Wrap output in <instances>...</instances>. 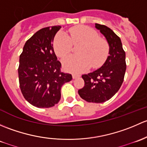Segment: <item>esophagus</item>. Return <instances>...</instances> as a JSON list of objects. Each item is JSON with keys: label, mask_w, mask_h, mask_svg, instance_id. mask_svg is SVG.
Instances as JSON below:
<instances>
[{"label": "esophagus", "mask_w": 147, "mask_h": 147, "mask_svg": "<svg viewBox=\"0 0 147 147\" xmlns=\"http://www.w3.org/2000/svg\"><path fill=\"white\" fill-rule=\"evenodd\" d=\"M72 77H73L74 79H75V78L80 77V75H78V74H73V75H72Z\"/></svg>", "instance_id": "34e87169"}]
</instances>
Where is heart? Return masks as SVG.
Returning a JSON list of instances; mask_svg holds the SVG:
<instances>
[{"instance_id":"b5f03b06","label":"heart","mask_w":147,"mask_h":147,"mask_svg":"<svg viewBox=\"0 0 147 147\" xmlns=\"http://www.w3.org/2000/svg\"><path fill=\"white\" fill-rule=\"evenodd\" d=\"M71 38L60 32L53 40V48L56 55L64 58L71 51L72 42L81 43L78 49V56H70L64 59L62 64L65 70L74 74H81L90 66L98 68L106 60L109 53L107 41L99 37L98 32L87 26H76L69 30Z\"/></svg>"}]
</instances>
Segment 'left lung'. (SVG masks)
I'll list each match as a JSON object with an SVG mask.
<instances>
[{"label":"left lung","instance_id":"8db88e82","mask_svg":"<svg viewBox=\"0 0 147 147\" xmlns=\"http://www.w3.org/2000/svg\"><path fill=\"white\" fill-rule=\"evenodd\" d=\"M109 45V56L100 69L82 75L85 85L78 90L81 98L89 102L101 103L108 100L120 88L124 81L126 62L120 38L107 26L96 24Z\"/></svg>","mask_w":147,"mask_h":147}]
</instances>
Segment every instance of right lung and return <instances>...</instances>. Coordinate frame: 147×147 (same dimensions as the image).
<instances>
[{
	"instance_id": "add662e5",
	"label": "right lung",
	"mask_w": 147,
	"mask_h": 147,
	"mask_svg": "<svg viewBox=\"0 0 147 147\" xmlns=\"http://www.w3.org/2000/svg\"><path fill=\"white\" fill-rule=\"evenodd\" d=\"M61 26L42 28L25 42L20 56V88L28 102L40 108L51 107L61 98V88L71 81L70 74L61 71V64L53 48Z\"/></svg>"
}]
</instances>
